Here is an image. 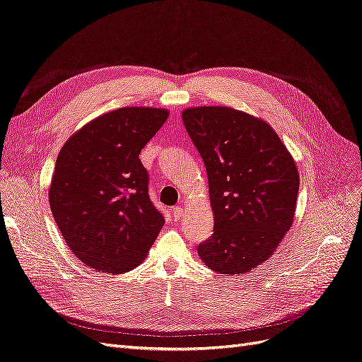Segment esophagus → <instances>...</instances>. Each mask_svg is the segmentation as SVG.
<instances>
[{"label": "esophagus", "mask_w": 362, "mask_h": 362, "mask_svg": "<svg viewBox=\"0 0 362 362\" xmlns=\"http://www.w3.org/2000/svg\"><path fill=\"white\" fill-rule=\"evenodd\" d=\"M171 214H173V217H175V220H179V218L183 217V209L182 207H173Z\"/></svg>", "instance_id": "34e87169"}]
</instances>
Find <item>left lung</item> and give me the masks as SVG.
Masks as SVG:
<instances>
[{
    "instance_id": "obj_1",
    "label": "left lung",
    "mask_w": 362,
    "mask_h": 362,
    "mask_svg": "<svg viewBox=\"0 0 362 362\" xmlns=\"http://www.w3.org/2000/svg\"><path fill=\"white\" fill-rule=\"evenodd\" d=\"M182 119L206 164L214 216L211 238L198 255L217 274H248L293 225L297 164L268 122L238 109L187 107Z\"/></svg>"
}]
</instances>
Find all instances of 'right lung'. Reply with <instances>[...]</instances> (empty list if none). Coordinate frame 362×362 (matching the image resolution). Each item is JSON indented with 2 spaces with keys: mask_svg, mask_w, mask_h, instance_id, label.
I'll list each match as a JSON object with an SVG mask.
<instances>
[{
  "mask_svg": "<svg viewBox=\"0 0 362 362\" xmlns=\"http://www.w3.org/2000/svg\"><path fill=\"white\" fill-rule=\"evenodd\" d=\"M168 118L161 107H119L87 122L62 146L49 189L72 253L105 274L134 269L164 225L148 194L140 151Z\"/></svg>",
  "mask_w": 362,
  "mask_h": 362,
  "instance_id": "right-lung-1",
  "label": "right lung"
}]
</instances>
